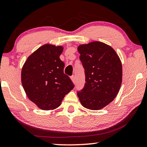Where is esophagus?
<instances>
[{
	"label": "esophagus",
	"instance_id": "esophagus-1",
	"mask_svg": "<svg viewBox=\"0 0 147 147\" xmlns=\"http://www.w3.org/2000/svg\"><path fill=\"white\" fill-rule=\"evenodd\" d=\"M71 80H72V81L73 82V83L75 84V76H71Z\"/></svg>",
	"mask_w": 147,
	"mask_h": 147
}]
</instances>
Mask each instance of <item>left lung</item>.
<instances>
[{
    "instance_id": "1",
    "label": "left lung",
    "mask_w": 147,
    "mask_h": 147,
    "mask_svg": "<svg viewBox=\"0 0 147 147\" xmlns=\"http://www.w3.org/2000/svg\"><path fill=\"white\" fill-rule=\"evenodd\" d=\"M84 69L85 84L77 95L82 106L100 110L117 96L122 83L123 70L119 56L112 47L94 41L78 47Z\"/></svg>"
}]
</instances>
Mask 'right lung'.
I'll list each match as a JSON object with an SVG mask.
<instances>
[{
  "label": "right lung",
  "instance_id": "right-lung-1",
  "mask_svg": "<svg viewBox=\"0 0 147 147\" xmlns=\"http://www.w3.org/2000/svg\"><path fill=\"white\" fill-rule=\"evenodd\" d=\"M63 47L44 45L27 58L21 71V82L28 98L42 110H53L74 88L64 73L60 59Z\"/></svg>",
  "mask_w": 147,
  "mask_h": 147
}]
</instances>
